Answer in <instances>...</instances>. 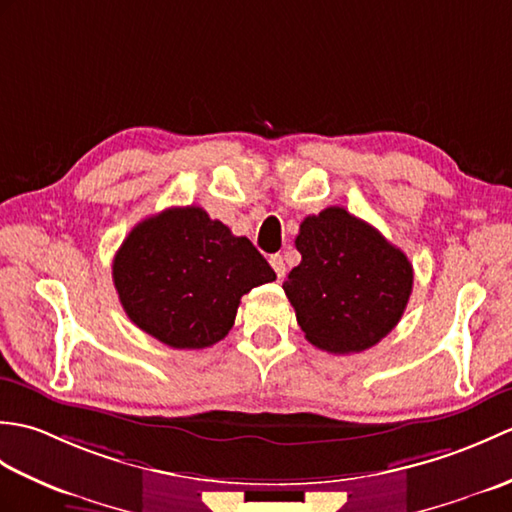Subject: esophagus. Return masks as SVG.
<instances>
[{
    "label": "esophagus",
    "instance_id": "obj_1",
    "mask_svg": "<svg viewBox=\"0 0 512 512\" xmlns=\"http://www.w3.org/2000/svg\"><path fill=\"white\" fill-rule=\"evenodd\" d=\"M268 262H270V266H273V270H275L279 279L286 275V262H284V257H281V255H270Z\"/></svg>",
    "mask_w": 512,
    "mask_h": 512
}]
</instances>
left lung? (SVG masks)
<instances>
[{
  "mask_svg": "<svg viewBox=\"0 0 512 512\" xmlns=\"http://www.w3.org/2000/svg\"><path fill=\"white\" fill-rule=\"evenodd\" d=\"M295 246L301 264L284 281L306 339L332 354L363 352L396 328L413 288L400 248L343 206L308 215Z\"/></svg>",
  "mask_w": 512,
  "mask_h": 512,
  "instance_id": "left-lung-1",
  "label": "left lung"
}]
</instances>
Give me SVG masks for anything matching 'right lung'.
Here are the masks:
<instances>
[{
  "instance_id": "add662e5",
  "label": "right lung",
  "mask_w": 512,
  "mask_h": 512,
  "mask_svg": "<svg viewBox=\"0 0 512 512\" xmlns=\"http://www.w3.org/2000/svg\"><path fill=\"white\" fill-rule=\"evenodd\" d=\"M121 306L176 350H202L233 328L239 299L277 275L248 237L200 206H171L136 224L112 264Z\"/></svg>"
}]
</instances>
